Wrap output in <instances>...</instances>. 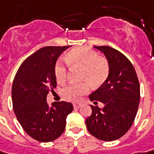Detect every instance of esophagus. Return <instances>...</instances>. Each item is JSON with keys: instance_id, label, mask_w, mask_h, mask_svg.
<instances>
[{"instance_id": "obj_1", "label": "esophagus", "mask_w": 154, "mask_h": 154, "mask_svg": "<svg viewBox=\"0 0 154 154\" xmlns=\"http://www.w3.org/2000/svg\"><path fill=\"white\" fill-rule=\"evenodd\" d=\"M82 106V103H79V102H77V103H74L73 104V106H74V108H79V107H81Z\"/></svg>"}]
</instances>
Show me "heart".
Masks as SVG:
<instances>
[{
    "instance_id": "obj_1",
    "label": "heart",
    "mask_w": 154,
    "mask_h": 154,
    "mask_svg": "<svg viewBox=\"0 0 154 154\" xmlns=\"http://www.w3.org/2000/svg\"><path fill=\"white\" fill-rule=\"evenodd\" d=\"M66 61L70 66L81 68V80L87 81L71 83L61 89L62 96L68 100H78L82 95L90 90V83L93 87H99L106 82L109 76L110 67L107 60L99 57L98 54L92 49L86 48H73L66 56ZM54 75L59 82L66 79L67 69L61 61L56 63Z\"/></svg>"
}]
</instances>
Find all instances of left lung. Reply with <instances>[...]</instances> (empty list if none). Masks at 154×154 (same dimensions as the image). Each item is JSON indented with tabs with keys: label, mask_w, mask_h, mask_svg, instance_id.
I'll return each mask as SVG.
<instances>
[{
	"label": "left lung",
	"mask_w": 154,
	"mask_h": 154,
	"mask_svg": "<svg viewBox=\"0 0 154 154\" xmlns=\"http://www.w3.org/2000/svg\"><path fill=\"white\" fill-rule=\"evenodd\" d=\"M94 48L106 55L110 72L106 82L89 95L91 101H100L104 106H90L92 114L85 123L93 136L112 141L122 137L133 125L140 101V83L126 56L108 46Z\"/></svg>",
	"instance_id": "obj_1"
}]
</instances>
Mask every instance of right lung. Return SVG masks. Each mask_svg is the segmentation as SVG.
<instances>
[{
  "label": "right lung",
  "instance_id": "1",
  "mask_svg": "<svg viewBox=\"0 0 154 154\" xmlns=\"http://www.w3.org/2000/svg\"><path fill=\"white\" fill-rule=\"evenodd\" d=\"M70 46L44 47L21 64L12 87L14 113L28 135L41 142H49L62 135L66 117L73 111L70 102H54L48 94L57 85L54 67L59 56Z\"/></svg>",
  "mask_w": 154,
  "mask_h": 154
}]
</instances>
